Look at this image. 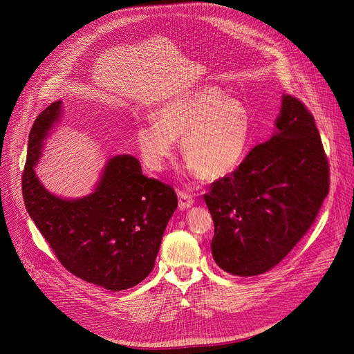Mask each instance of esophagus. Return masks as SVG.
<instances>
[{
	"mask_svg": "<svg viewBox=\"0 0 354 354\" xmlns=\"http://www.w3.org/2000/svg\"><path fill=\"white\" fill-rule=\"evenodd\" d=\"M178 198H179V208L180 209H187L194 205V196L185 191H178Z\"/></svg>",
	"mask_w": 354,
	"mask_h": 354,
	"instance_id": "34e87169",
	"label": "esophagus"
}]
</instances>
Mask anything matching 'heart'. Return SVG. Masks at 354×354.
<instances>
[{
	"mask_svg": "<svg viewBox=\"0 0 354 354\" xmlns=\"http://www.w3.org/2000/svg\"><path fill=\"white\" fill-rule=\"evenodd\" d=\"M252 118L247 104L215 86H202L167 102L156 120L139 124L136 142L149 169L162 171L175 152V139L192 174L205 180L231 175L251 143Z\"/></svg>",
	"mask_w": 354,
	"mask_h": 354,
	"instance_id": "heart-1",
	"label": "heart"
}]
</instances>
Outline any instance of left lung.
Listing matches in <instances>:
<instances>
[{
    "label": "left lung",
    "mask_w": 354,
    "mask_h": 354,
    "mask_svg": "<svg viewBox=\"0 0 354 354\" xmlns=\"http://www.w3.org/2000/svg\"><path fill=\"white\" fill-rule=\"evenodd\" d=\"M275 127L203 195L215 227L212 257L232 275L275 267L310 230L328 194V160L307 107L283 96Z\"/></svg>",
    "instance_id": "obj_1"
}]
</instances>
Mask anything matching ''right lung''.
Wrapping results in <instances>:
<instances>
[{
	"label": "right lung",
	"mask_w": 354,
	"mask_h": 354,
	"mask_svg": "<svg viewBox=\"0 0 354 354\" xmlns=\"http://www.w3.org/2000/svg\"><path fill=\"white\" fill-rule=\"evenodd\" d=\"M60 116L59 100L41 111L30 130L23 174L26 208L67 271L110 291L133 287L153 270L178 196L169 185L145 176L140 162L130 155L110 158L87 196L66 199L48 192L35 165Z\"/></svg>",
	"instance_id": "add662e5"
}]
</instances>
